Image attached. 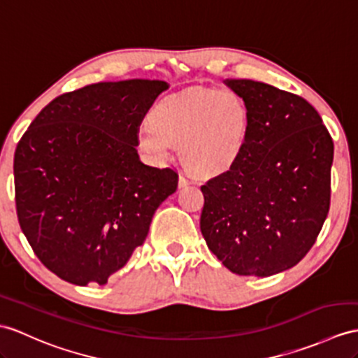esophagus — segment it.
Returning a JSON list of instances; mask_svg holds the SVG:
<instances>
[{"mask_svg": "<svg viewBox=\"0 0 358 358\" xmlns=\"http://www.w3.org/2000/svg\"><path fill=\"white\" fill-rule=\"evenodd\" d=\"M189 184H191V180L187 176H184V174H180V176H179V187L182 188V187H187Z\"/></svg>", "mask_w": 358, "mask_h": 358, "instance_id": "obj_1", "label": "esophagus"}]
</instances>
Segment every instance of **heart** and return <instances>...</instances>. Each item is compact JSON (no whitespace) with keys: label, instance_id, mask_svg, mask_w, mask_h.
<instances>
[{"label":"heart","instance_id":"obj_1","mask_svg":"<svg viewBox=\"0 0 358 358\" xmlns=\"http://www.w3.org/2000/svg\"><path fill=\"white\" fill-rule=\"evenodd\" d=\"M250 127L249 109L237 92L191 88L164 97L152 121L138 129L136 143L150 164L162 165L179 145L185 167L200 178L231 170L245 150Z\"/></svg>","mask_w":358,"mask_h":358}]
</instances>
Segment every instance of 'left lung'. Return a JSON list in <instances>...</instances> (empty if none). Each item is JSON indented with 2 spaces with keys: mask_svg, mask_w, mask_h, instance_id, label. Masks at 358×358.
I'll list each match as a JSON object with an SVG mask.
<instances>
[{
  "mask_svg": "<svg viewBox=\"0 0 358 358\" xmlns=\"http://www.w3.org/2000/svg\"><path fill=\"white\" fill-rule=\"evenodd\" d=\"M224 83L245 100L250 127L234 167L200 187V231L231 272L270 276L307 255L327 219L333 138L299 95L248 78Z\"/></svg>",
  "mask_w": 358,
  "mask_h": 358,
  "instance_id": "obj_1",
  "label": "left lung"
}]
</instances>
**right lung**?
<instances>
[{"label": "right lung", "instance_id": "1", "mask_svg": "<svg viewBox=\"0 0 358 358\" xmlns=\"http://www.w3.org/2000/svg\"><path fill=\"white\" fill-rule=\"evenodd\" d=\"M162 80L100 82L59 95L16 145L20 226L41 263L76 285L106 284L149 234L178 173L139 161L136 134Z\"/></svg>", "mask_w": 358, "mask_h": 358}]
</instances>
